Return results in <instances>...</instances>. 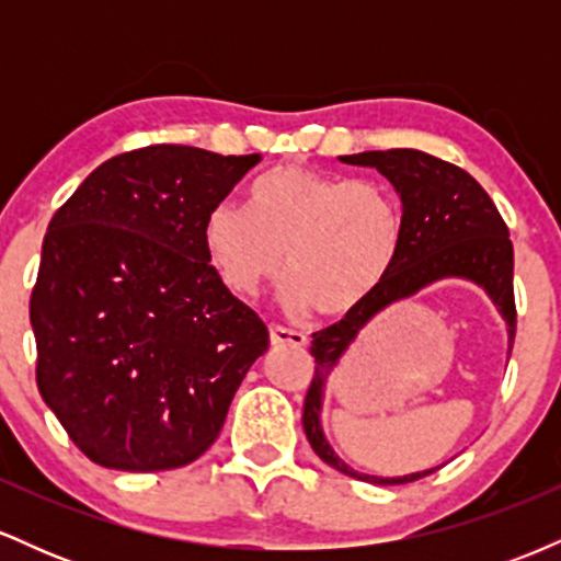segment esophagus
I'll return each mask as SVG.
<instances>
[{"label":"esophagus","mask_w":561,"mask_h":561,"mask_svg":"<svg viewBox=\"0 0 561 561\" xmlns=\"http://www.w3.org/2000/svg\"><path fill=\"white\" fill-rule=\"evenodd\" d=\"M268 337H272V345L302 347L308 343V334H302L298 330H287V327H279V324H274L272 330H268Z\"/></svg>","instance_id":"obj_1"}]
</instances>
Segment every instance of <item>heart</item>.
Wrapping results in <instances>:
<instances>
[{"label": "heart", "mask_w": 561, "mask_h": 561, "mask_svg": "<svg viewBox=\"0 0 561 561\" xmlns=\"http://www.w3.org/2000/svg\"><path fill=\"white\" fill-rule=\"evenodd\" d=\"M199 240L218 279L240 298L259 295L285 266L289 308L345 317L388 279L403 208L379 182L282 165L255 179L248 210L216 203Z\"/></svg>", "instance_id": "b5f03b06"}]
</instances>
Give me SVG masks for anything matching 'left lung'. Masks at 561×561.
Listing matches in <instances>:
<instances>
[{"mask_svg":"<svg viewBox=\"0 0 561 561\" xmlns=\"http://www.w3.org/2000/svg\"><path fill=\"white\" fill-rule=\"evenodd\" d=\"M343 163L377 169L396 186L403 208V242L388 279L356 311L345 313L337 324L313 332L311 356L317 358L311 388L302 403V430L308 443L324 465L337 472L377 485H401L433 474L435 469L403 474V478H375L347 467L321 430V401L327 379L345 356L358 332L390 302L411 298L422 287L446 276H461L488 293L508 327V351L517 332L514 306V248L508 229L488 192L459 165L427 156L422 150H371L343 156Z\"/></svg>","mask_w":561,"mask_h":561,"instance_id":"left-lung-1","label":"left lung"}]
</instances>
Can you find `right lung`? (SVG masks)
<instances>
[{
    "label": "right lung",
    "mask_w": 561,
    "mask_h": 561,
    "mask_svg": "<svg viewBox=\"0 0 561 561\" xmlns=\"http://www.w3.org/2000/svg\"><path fill=\"white\" fill-rule=\"evenodd\" d=\"M255 163L141 147L89 173L49 221L31 293L36 385L94 465H192L266 353V324L218 279L199 240L205 214Z\"/></svg>",
    "instance_id": "obj_1"
}]
</instances>
